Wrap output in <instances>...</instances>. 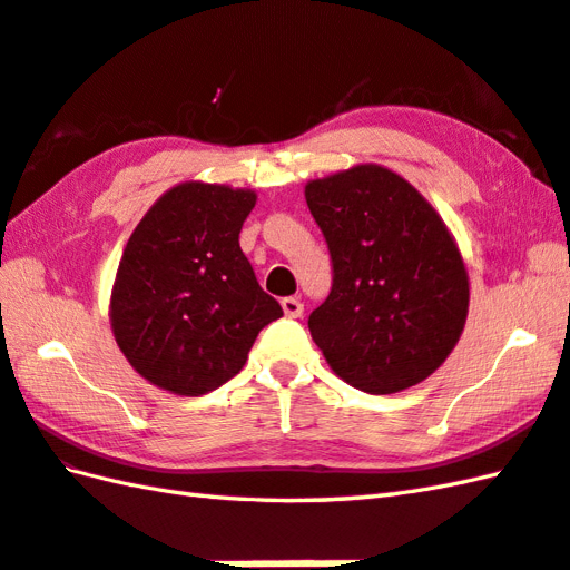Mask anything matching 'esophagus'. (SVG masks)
<instances>
[{
	"instance_id": "1",
	"label": "esophagus",
	"mask_w": 570,
	"mask_h": 570,
	"mask_svg": "<svg viewBox=\"0 0 570 570\" xmlns=\"http://www.w3.org/2000/svg\"><path fill=\"white\" fill-rule=\"evenodd\" d=\"M281 305H283L285 317H289V320H297V317H302V312H305V305H302L297 297H285Z\"/></svg>"
}]
</instances>
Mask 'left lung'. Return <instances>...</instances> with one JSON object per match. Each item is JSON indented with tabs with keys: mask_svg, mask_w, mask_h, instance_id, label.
I'll return each instance as SVG.
<instances>
[{
	"mask_svg": "<svg viewBox=\"0 0 570 570\" xmlns=\"http://www.w3.org/2000/svg\"><path fill=\"white\" fill-rule=\"evenodd\" d=\"M332 253V293L309 332L341 381L390 395L426 381L459 344L471 283L456 238L416 187L375 163L305 185Z\"/></svg>",
	"mask_w": 570,
	"mask_h": 570,
	"instance_id": "left-lung-1",
	"label": "left lung"
}]
</instances>
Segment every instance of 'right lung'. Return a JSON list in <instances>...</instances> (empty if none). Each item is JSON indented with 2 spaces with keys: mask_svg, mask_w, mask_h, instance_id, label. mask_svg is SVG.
I'll list each match as a JSON object with an SVG mask.
<instances>
[{
  "mask_svg": "<svg viewBox=\"0 0 570 570\" xmlns=\"http://www.w3.org/2000/svg\"><path fill=\"white\" fill-rule=\"evenodd\" d=\"M256 193L187 180L163 193L126 244L109 299L117 346L150 385L199 397L244 368L283 309L238 234Z\"/></svg>",
  "mask_w": 570,
  "mask_h": 570,
  "instance_id": "obj_1",
  "label": "right lung"
}]
</instances>
